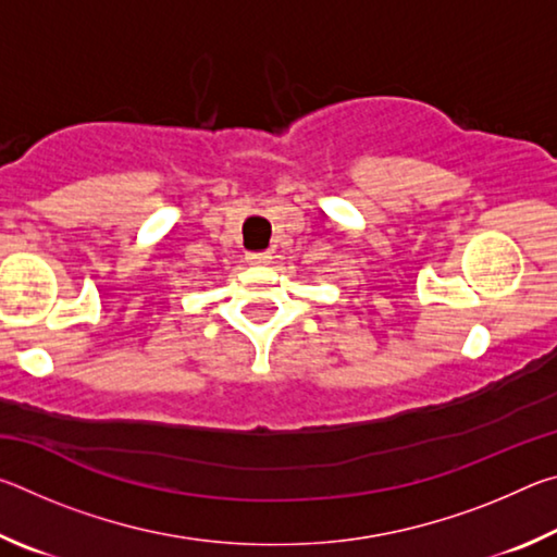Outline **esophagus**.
<instances>
[{"label":"esophagus","mask_w":557,"mask_h":557,"mask_svg":"<svg viewBox=\"0 0 557 557\" xmlns=\"http://www.w3.org/2000/svg\"><path fill=\"white\" fill-rule=\"evenodd\" d=\"M270 260H272L270 252H248V256H245V262H248V265H268Z\"/></svg>","instance_id":"obj_1"}]
</instances>
